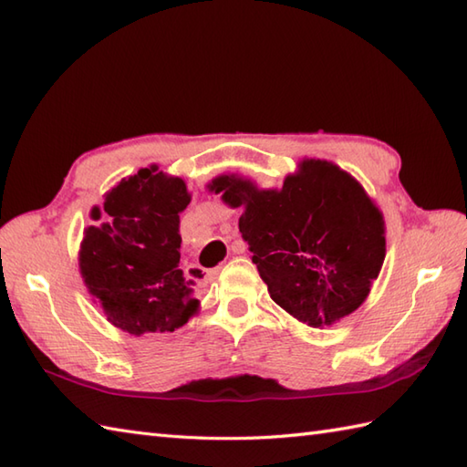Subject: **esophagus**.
Returning <instances> with one entry per match:
<instances>
[{
  "mask_svg": "<svg viewBox=\"0 0 467 467\" xmlns=\"http://www.w3.org/2000/svg\"><path fill=\"white\" fill-rule=\"evenodd\" d=\"M231 251H233V254H243L244 253V243H241V241H234L233 243V246H231ZM198 271H201V266H198ZM218 271L221 269H213V271H208L206 275H204V279L206 281H214L216 279V275H218ZM204 273V271H202Z\"/></svg>",
  "mask_w": 467,
  "mask_h": 467,
  "instance_id": "esophagus-1",
  "label": "esophagus"
}]
</instances>
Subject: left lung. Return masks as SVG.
I'll return each instance as SVG.
<instances>
[{"mask_svg":"<svg viewBox=\"0 0 467 467\" xmlns=\"http://www.w3.org/2000/svg\"><path fill=\"white\" fill-rule=\"evenodd\" d=\"M206 188L243 208L239 231L271 299L315 329L359 309L385 261V221L355 178L305 158L283 188L221 174Z\"/></svg>","mask_w":467,"mask_h":467,"instance_id":"obj_1","label":"left lung"}]
</instances>
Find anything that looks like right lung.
<instances>
[{"label": "right lung", "instance_id": "obj_1", "mask_svg": "<svg viewBox=\"0 0 467 467\" xmlns=\"http://www.w3.org/2000/svg\"><path fill=\"white\" fill-rule=\"evenodd\" d=\"M191 202L182 178L140 168L92 208L78 265L108 321L140 337L174 331L198 313L194 281L181 263V213ZM194 276L201 271H192Z\"/></svg>", "mask_w": 467, "mask_h": 467}]
</instances>
